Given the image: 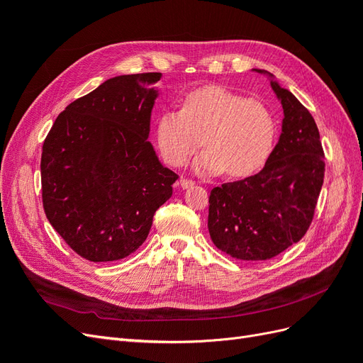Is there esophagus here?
<instances>
[{
  "label": "esophagus",
  "mask_w": 363,
  "mask_h": 363,
  "mask_svg": "<svg viewBox=\"0 0 363 363\" xmlns=\"http://www.w3.org/2000/svg\"><path fill=\"white\" fill-rule=\"evenodd\" d=\"M179 184H180V188L188 189V188H191V186L195 184V182H192V180H189V179H180Z\"/></svg>",
  "instance_id": "34e87169"
}]
</instances>
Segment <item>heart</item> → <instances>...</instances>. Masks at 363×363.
I'll use <instances>...</instances> for the list:
<instances>
[{
	"mask_svg": "<svg viewBox=\"0 0 363 363\" xmlns=\"http://www.w3.org/2000/svg\"><path fill=\"white\" fill-rule=\"evenodd\" d=\"M274 136L276 121L265 106L223 86L188 92L180 111L163 112L156 121L157 147L172 167H183L203 139L207 147L192 162L200 174H252L267 162Z\"/></svg>",
	"mask_w": 363,
	"mask_h": 363,
	"instance_id": "1",
	"label": "heart"
}]
</instances>
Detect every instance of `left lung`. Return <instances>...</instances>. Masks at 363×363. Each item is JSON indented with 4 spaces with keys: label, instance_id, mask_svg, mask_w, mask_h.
Wrapping results in <instances>:
<instances>
[{
    "label": "left lung",
    "instance_id": "1",
    "mask_svg": "<svg viewBox=\"0 0 363 363\" xmlns=\"http://www.w3.org/2000/svg\"><path fill=\"white\" fill-rule=\"evenodd\" d=\"M252 71L268 75L281 103V133L257 174L212 189L207 227L219 250L255 262L276 257L307 232L324 182V152L311 112L271 72Z\"/></svg>",
    "mask_w": 363,
    "mask_h": 363
}]
</instances>
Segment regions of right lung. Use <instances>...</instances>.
I'll use <instances>...</instances> for the list:
<instances>
[{"instance_id":"1","label":"right lung","mask_w":363,"mask_h":363,"mask_svg":"<svg viewBox=\"0 0 363 363\" xmlns=\"http://www.w3.org/2000/svg\"><path fill=\"white\" fill-rule=\"evenodd\" d=\"M160 72L116 75L54 121L40 159L43 211L77 255L113 262L135 252L179 175L148 140Z\"/></svg>"}]
</instances>
